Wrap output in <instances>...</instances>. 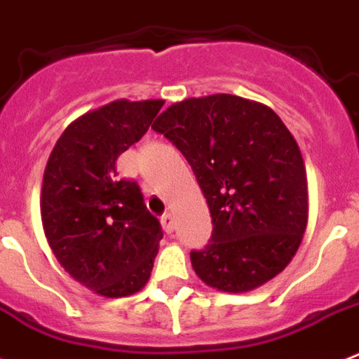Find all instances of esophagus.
<instances>
[{
	"label": "esophagus",
	"instance_id": "34e87169",
	"mask_svg": "<svg viewBox=\"0 0 359 359\" xmlns=\"http://www.w3.org/2000/svg\"><path fill=\"white\" fill-rule=\"evenodd\" d=\"M160 222H162V227H163V231H165V233H173V229H175L173 214L165 212L162 216V219H160Z\"/></svg>",
	"mask_w": 359,
	"mask_h": 359
}]
</instances>
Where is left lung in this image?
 <instances>
[{
    "instance_id": "obj_1",
    "label": "left lung",
    "mask_w": 359,
    "mask_h": 359,
    "mask_svg": "<svg viewBox=\"0 0 359 359\" xmlns=\"http://www.w3.org/2000/svg\"><path fill=\"white\" fill-rule=\"evenodd\" d=\"M152 128L173 141L207 197L212 236L191 251L203 283L250 292L292 261L309 218L300 147L278 114L235 95L171 104Z\"/></svg>"
}]
</instances>
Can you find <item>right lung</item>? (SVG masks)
Returning <instances> with one entry per match:
<instances>
[{
  "instance_id": "obj_1",
  "label": "right lung",
  "mask_w": 359,
  "mask_h": 359,
  "mask_svg": "<svg viewBox=\"0 0 359 359\" xmlns=\"http://www.w3.org/2000/svg\"><path fill=\"white\" fill-rule=\"evenodd\" d=\"M162 106L121 98L87 111L65 128L44 169L41 218L52 253L70 278L104 298L145 287L163 236L140 186L117 179L115 169Z\"/></svg>"
}]
</instances>
